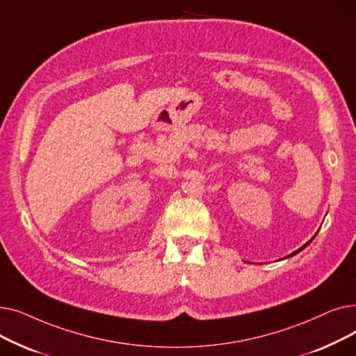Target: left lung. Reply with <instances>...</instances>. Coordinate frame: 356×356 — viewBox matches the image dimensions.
Here are the masks:
<instances>
[{
	"label": "left lung",
	"instance_id": "obj_1",
	"mask_svg": "<svg viewBox=\"0 0 356 356\" xmlns=\"http://www.w3.org/2000/svg\"><path fill=\"white\" fill-rule=\"evenodd\" d=\"M317 232H319V231H317ZM317 232H316V234H314V236H316V235H317ZM314 236H313V238H312V239H310V241H309V242H306V244H305V245H303V247H300V248H298V250H296V251H294V252H291V254H290V255H287V257H286V258H290V257H293V255H296V254H298V252H300V251H303V250H305V248H306V247H307V245H309V244H310V242H312V241H313V239H314ZM286 258H283V259H286Z\"/></svg>",
	"mask_w": 356,
	"mask_h": 356
}]
</instances>
